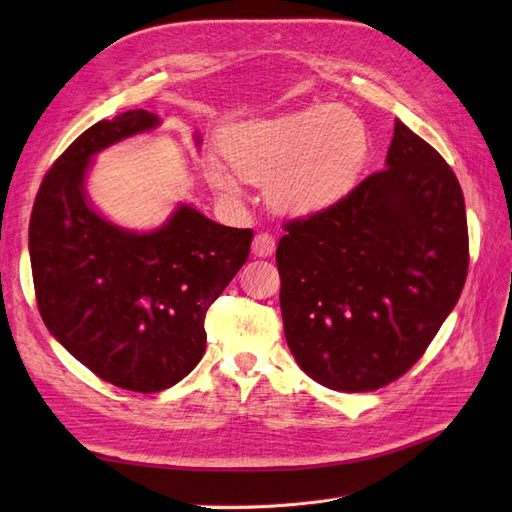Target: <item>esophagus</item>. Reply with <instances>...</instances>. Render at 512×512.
<instances>
[{
  "instance_id": "obj_1",
  "label": "esophagus",
  "mask_w": 512,
  "mask_h": 512,
  "mask_svg": "<svg viewBox=\"0 0 512 512\" xmlns=\"http://www.w3.org/2000/svg\"><path fill=\"white\" fill-rule=\"evenodd\" d=\"M252 252L258 258L271 256L275 252V239L271 235H267V232H258L254 241H252Z\"/></svg>"
}]
</instances>
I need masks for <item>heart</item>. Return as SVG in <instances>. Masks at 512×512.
Returning a JSON list of instances; mask_svg holds the SVG:
<instances>
[{
    "label": "heart",
    "instance_id": "heart-1",
    "mask_svg": "<svg viewBox=\"0 0 512 512\" xmlns=\"http://www.w3.org/2000/svg\"><path fill=\"white\" fill-rule=\"evenodd\" d=\"M226 158H209L205 175L235 198L243 179L269 184V203L286 215L335 207L359 179L369 156L365 123L337 106L320 104L273 119L232 126L222 141Z\"/></svg>",
    "mask_w": 512,
    "mask_h": 512
}]
</instances>
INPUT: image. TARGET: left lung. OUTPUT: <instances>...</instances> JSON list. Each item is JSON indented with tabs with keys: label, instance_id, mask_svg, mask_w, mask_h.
<instances>
[{
	"label": "left lung",
	"instance_id": "left-lung-1",
	"mask_svg": "<svg viewBox=\"0 0 512 512\" xmlns=\"http://www.w3.org/2000/svg\"><path fill=\"white\" fill-rule=\"evenodd\" d=\"M284 230L275 260L286 342L305 374L333 391H376L404 376L466 284L461 185L401 121L386 168Z\"/></svg>",
	"mask_w": 512,
	"mask_h": 512
}]
</instances>
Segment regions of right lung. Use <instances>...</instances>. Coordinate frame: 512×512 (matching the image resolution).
I'll list each match as a JSON object with an SVG mask.
<instances>
[{"instance_id":"right-lung-1","label":"right lung","mask_w":512,"mask_h":512,"mask_svg":"<svg viewBox=\"0 0 512 512\" xmlns=\"http://www.w3.org/2000/svg\"><path fill=\"white\" fill-rule=\"evenodd\" d=\"M158 126V115L136 108L85 130L44 175L29 220L46 329L98 378L134 393L164 391L203 359L207 309L254 237L190 205L149 232L121 228L91 207L85 179L96 153Z\"/></svg>"}]
</instances>
